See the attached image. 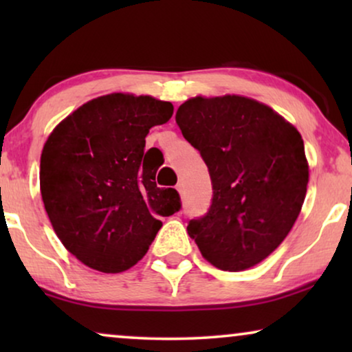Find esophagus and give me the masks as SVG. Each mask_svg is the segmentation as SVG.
I'll return each mask as SVG.
<instances>
[{
    "instance_id": "1",
    "label": "esophagus",
    "mask_w": 352,
    "mask_h": 352,
    "mask_svg": "<svg viewBox=\"0 0 352 352\" xmlns=\"http://www.w3.org/2000/svg\"><path fill=\"white\" fill-rule=\"evenodd\" d=\"M176 189H177V192H179L181 195L184 194V184H182V182H177V184H176Z\"/></svg>"
}]
</instances>
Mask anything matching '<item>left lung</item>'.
Instances as JSON below:
<instances>
[{
	"instance_id": "obj_1",
	"label": "left lung",
	"mask_w": 352,
	"mask_h": 352,
	"mask_svg": "<svg viewBox=\"0 0 352 352\" xmlns=\"http://www.w3.org/2000/svg\"><path fill=\"white\" fill-rule=\"evenodd\" d=\"M176 123L200 152L213 186L211 205L187 232L206 261L237 272L261 263L300 214L309 181L305 144L295 126L242 96L194 98Z\"/></svg>"
}]
</instances>
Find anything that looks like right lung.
<instances>
[{
  "mask_svg": "<svg viewBox=\"0 0 352 352\" xmlns=\"http://www.w3.org/2000/svg\"><path fill=\"white\" fill-rule=\"evenodd\" d=\"M173 104L151 96L107 94L57 124L43 147L40 187L57 237L86 266L122 272L134 266L181 210L173 187H157L146 162L148 129L166 123Z\"/></svg>",
  "mask_w": 352,
  "mask_h": 352,
  "instance_id": "right-lung-1",
  "label": "right lung"
}]
</instances>
